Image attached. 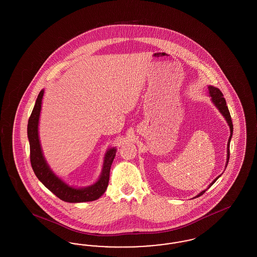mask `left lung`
Segmentation results:
<instances>
[{
    "instance_id": "left-lung-1",
    "label": "left lung",
    "mask_w": 257,
    "mask_h": 257,
    "mask_svg": "<svg viewBox=\"0 0 257 257\" xmlns=\"http://www.w3.org/2000/svg\"><path fill=\"white\" fill-rule=\"evenodd\" d=\"M208 89H209V93H210V95H211V97H212V101L214 102V104L216 105V107H217L220 112H221V114L225 117L226 121H227L229 127H230V137H229L228 144H227V162H226V166H227V163H228V160H229V155H230V154H229V144H230V141H231V137H232L233 133V124L232 120H231V116H230V112H229L228 108H227V106H226V101H225V99L223 97V94L221 93V91H220V89L217 88V87H215V86H208ZM219 177H220V176H219ZM219 177H217L212 183L210 184L209 188L217 181V179H218ZM205 192H206V190H205V191H202V192H201L199 195H197L196 197L202 196Z\"/></svg>"
}]
</instances>
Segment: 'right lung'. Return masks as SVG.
<instances>
[{
  "label": "right lung",
  "instance_id": "obj_1",
  "mask_svg": "<svg viewBox=\"0 0 257 257\" xmlns=\"http://www.w3.org/2000/svg\"><path fill=\"white\" fill-rule=\"evenodd\" d=\"M44 90H41L37 96L36 105L28 121V138L30 142V159L32 168L37 178L54 195L66 202H86L92 201L102 196L109 184L110 166L115 157V148H110L106 153L102 174L97 182L84 189L69 187L58 178L50 170L42 155L38 139V120L41 110V101Z\"/></svg>",
  "mask_w": 257,
  "mask_h": 257
}]
</instances>
